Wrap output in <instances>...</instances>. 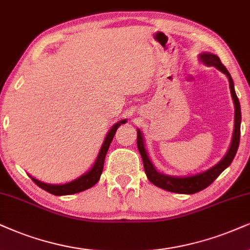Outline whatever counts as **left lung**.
I'll return each mask as SVG.
<instances>
[{"label": "left lung", "mask_w": 250, "mask_h": 250, "mask_svg": "<svg viewBox=\"0 0 250 250\" xmlns=\"http://www.w3.org/2000/svg\"><path fill=\"white\" fill-rule=\"evenodd\" d=\"M200 61L203 63H205L206 66H214L215 68H218L220 72H223L225 75H227L229 81V88H230V94H232V98L234 101V106H235V117H234V132H233V139L230 147L227 152L225 158L221 161L215 165L213 168L208 169V171L202 172V174L195 175V176L190 177H172L168 176V175L160 174L156 170L155 167L153 166L152 161H150L149 156L147 155L146 149H145L143 134H141L140 130H138V137H137V145L138 149H139L141 158H143L144 162V169L146 172L147 178L149 182H152L154 186L161 188L170 192H176V193H196L200 190H204L205 188H208L211 183H213V181L217 178L219 175L226 169L232 163L234 156H235L236 152H238V147L240 143V125H241V109H240V102L239 98L236 96L235 90H234V83L233 80L230 78V74L229 70L226 69V67L221 63V61L217 55L211 54V53H203L199 57Z\"/></svg>", "instance_id": "obj_1"}]
</instances>
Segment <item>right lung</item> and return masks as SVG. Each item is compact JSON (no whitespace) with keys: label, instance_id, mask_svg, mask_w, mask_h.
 I'll return each mask as SVG.
<instances>
[{"label":"right lung","instance_id":"1","mask_svg":"<svg viewBox=\"0 0 250 250\" xmlns=\"http://www.w3.org/2000/svg\"><path fill=\"white\" fill-rule=\"evenodd\" d=\"M124 123H126V120H122V122L117 123V124L112 126V128H111L110 132L106 135L105 140H104L103 146H102L100 154H98L95 165L92 166V168L87 172V174L82 175V176L79 177L78 180L72 181V182H69V183H66V184L55 186V184H47V183H44V182H40L38 180H36V178H33L31 176L30 177L32 178V181L35 182V183L39 188H42V189H44L45 191H47V192H50V193H52V195H55V196L73 195V193L81 192V191H83V190H87V189H89V188L94 187L95 184L98 182V180H100L102 171H103L104 160H105L107 149H109L111 141H112L113 137H115L117 128H118L122 124H124Z\"/></svg>","mask_w":250,"mask_h":250}]
</instances>
